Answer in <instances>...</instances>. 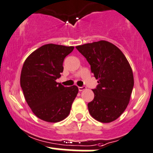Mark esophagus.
I'll return each instance as SVG.
<instances>
[{
	"label": "esophagus",
	"instance_id": "obj_1",
	"mask_svg": "<svg viewBox=\"0 0 153 153\" xmlns=\"http://www.w3.org/2000/svg\"><path fill=\"white\" fill-rule=\"evenodd\" d=\"M85 88H86L85 87V86H82V87H79V91H82L85 90Z\"/></svg>",
	"mask_w": 153,
	"mask_h": 153
}]
</instances>
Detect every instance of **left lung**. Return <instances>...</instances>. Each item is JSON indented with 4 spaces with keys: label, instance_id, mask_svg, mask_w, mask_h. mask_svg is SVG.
Returning <instances> with one entry per match:
<instances>
[{
    "label": "left lung",
    "instance_id": "1",
    "mask_svg": "<svg viewBox=\"0 0 153 153\" xmlns=\"http://www.w3.org/2000/svg\"><path fill=\"white\" fill-rule=\"evenodd\" d=\"M91 65L99 83L93 89L94 98L88 103L92 117L101 123L118 118L127 107L134 86L131 68L124 54L107 41L76 46Z\"/></svg>",
    "mask_w": 153,
    "mask_h": 153
}]
</instances>
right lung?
Returning <instances> with one entry per match:
<instances>
[{"label": "right lung", "mask_w": 153, "mask_h": 153, "mask_svg": "<svg viewBox=\"0 0 153 153\" xmlns=\"http://www.w3.org/2000/svg\"><path fill=\"white\" fill-rule=\"evenodd\" d=\"M74 48L48 44L33 51L24 63L21 87L33 114L44 121L56 123L66 118L78 94L77 86L65 87L56 81Z\"/></svg>", "instance_id": "obj_1"}]
</instances>
